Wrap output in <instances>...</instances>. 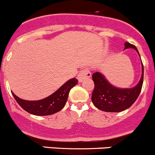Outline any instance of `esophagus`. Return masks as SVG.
Wrapping results in <instances>:
<instances>
[{
    "mask_svg": "<svg viewBox=\"0 0 155 155\" xmlns=\"http://www.w3.org/2000/svg\"><path fill=\"white\" fill-rule=\"evenodd\" d=\"M91 76V73L89 69L85 68L83 69L82 71H81L80 73L78 75V79L79 82H82L83 81L86 80V79L90 78Z\"/></svg>",
    "mask_w": 155,
    "mask_h": 155,
    "instance_id": "esophagus-1",
    "label": "esophagus"
}]
</instances>
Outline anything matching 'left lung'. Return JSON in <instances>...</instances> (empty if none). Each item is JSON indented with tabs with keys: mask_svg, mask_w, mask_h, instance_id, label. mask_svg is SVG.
Wrapping results in <instances>:
<instances>
[{
	"mask_svg": "<svg viewBox=\"0 0 155 155\" xmlns=\"http://www.w3.org/2000/svg\"><path fill=\"white\" fill-rule=\"evenodd\" d=\"M134 48L139 54L138 49L134 45L126 42V48ZM140 56V54H139ZM141 58V57H140ZM141 79L135 87L132 88H118L112 85L105 77L100 72H96L92 75L94 82V89L91 100L97 108L105 112L118 113L129 108L139 96L143 84L144 66L141 61Z\"/></svg>",
	"mask_w": 155,
	"mask_h": 155,
	"instance_id": "8db88e82",
	"label": "left lung"
}]
</instances>
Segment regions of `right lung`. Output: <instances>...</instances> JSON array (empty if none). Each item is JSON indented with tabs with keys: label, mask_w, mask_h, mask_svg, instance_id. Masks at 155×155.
Here are the masks:
<instances>
[{
	"label": "right lung",
	"mask_w": 155,
	"mask_h": 155,
	"mask_svg": "<svg viewBox=\"0 0 155 155\" xmlns=\"http://www.w3.org/2000/svg\"><path fill=\"white\" fill-rule=\"evenodd\" d=\"M78 82L76 78L70 79L51 95L39 101H25L13 92L12 94L19 105L29 113L36 116H48L62 110L68 101L69 91Z\"/></svg>",
	"instance_id": "1"
}]
</instances>
